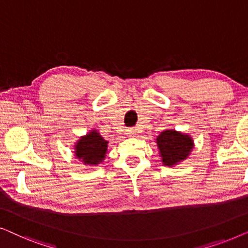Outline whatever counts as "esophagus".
I'll return each mask as SVG.
<instances>
[{"label":"esophagus","instance_id":"1","mask_svg":"<svg viewBox=\"0 0 248 248\" xmlns=\"http://www.w3.org/2000/svg\"><path fill=\"white\" fill-rule=\"evenodd\" d=\"M137 134V129L136 128H128L127 129V135L128 136H134Z\"/></svg>","mask_w":248,"mask_h":248}]
</instances>
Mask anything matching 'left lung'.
Wrapping results in <instances>:
<instances>
[{
    "label": "left lung",
    "instance_id": "8db88e82",
    "mask_svg": "<svg viewBox=\"0 0 248 248\" xmlns=\"http://www.w3.org/2000/svg\"><path fill=\"white\" fill-rule=\"evenodd\" d=\"M156 140L163 163L167 166H172L180 160L186 159L193 147V141L189 136L174 130L163 131Z\"/></svg>",
    "mask_w": 248,
    "mask_h": 248
}]
</instances>
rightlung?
<instances>
[{
	"label": "right lung",
	"instance_id": "1",
	"mask_svg": "<svg viewBox=\"0 0 248 248\" xmlns=\"http://www.w3.org/2000/svg\"><path fill=\"white\" fill-rule=\"evenodd\" d=\"M107 144L108 142L96 131H92L79 139L76 144L75 154L85 164L95 165L106 157Z\"/></svg>",
	"mask_w": 248,
	"mask_h": 248
}]
</instances>
